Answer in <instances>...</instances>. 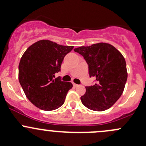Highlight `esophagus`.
<instances>
[{"instance_id":"34e87169","label":"esophagus","mask_w":146,"mask_h":146,"mask_svg":"<svg viewBox=\"0 0 146 146\" xmlns=\"http://www.w3.org/2000/svg\"><path fill=\"white\" fill-rule=\"evenodd\" d=\"M73 85L74 86V87H78V85H77V84H76V83H74V82H73Z\"/></svg>"}]
</instances>
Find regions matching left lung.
I'll use <instances>...</instances> for the list:
<instances>
[{"instance_id":"1","label":"left lung","mask_w":146,"mask_h":146,"mask_svg":"<svg viewBox=\"0 0 146 146\" xmlns=\"http://www.w3.org/2000/svg\"><path fill=\"white\" fill-rule=\"evenodd\" d=\"M88 64L90 77L95 78L94 85L85 87L80 97L82 104L95 111L110 108L120 97L127 80L124 56L113 45L104 42L74 49Z\"/></svg>"}]
</instances>
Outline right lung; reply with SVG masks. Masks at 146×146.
Instances as JSON below:
<instances>
[{
	"label": "right lung",
	"mask_w": 146,
	"mask_h": 146,
	"mask_svg": "<svg viewBox=\"0 0 146 146\" xmlns=\"http://www.w3.org/2000/svg\"><path fill=\"white\" fill-rule=\"evenodd\" d=\"M73 46H64L48 40L35 42L22 55L19 64V81L28 99L44 110L57 109L64 104L71 82L55 78L64 58Z\"/></svg>",
	"instance_id": "right-lung-1"
}]
</instances>
